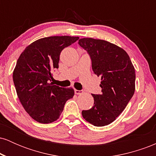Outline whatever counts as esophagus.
Instances as JSON below:
<instances>
[{"label": "esophagus", "instance_id": "1", "mask_svg": "<svg viewBox=\"0 0 156 156\" xmlns=\"http://www.w3.org/2000/svg\"><path fill=\"white\" fill-rule=\"evenodd\" d=\"M75 93H76V94H80L83 93V91L81 90H78V89H75Z\"/></svg>", "mask_w": 156, "mask_h": 156}]
</instances>
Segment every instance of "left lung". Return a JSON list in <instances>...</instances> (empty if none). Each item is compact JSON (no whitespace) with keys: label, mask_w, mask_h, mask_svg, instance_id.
Wrapping results in <instances>:
<instances>
[{"label":"left lung","mask_w":156,"mask_h":156,"mask_svg":"<svg viewBox=\"0 0 156 156\" xmlns=\"http://www.w3.org/2000/svg\"><path fill=\"white\" fill-rule=\"evenodd\" d=\"M78 44L87 51L94 73L101 78V94H92L94 105L82 111L85 120L94 126L108 125L125 108L135 92V69L126 51L102 39L83 38Z\"/></svg>","instance_id":"obj_1"}]
</instances>
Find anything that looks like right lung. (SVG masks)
Here are the masks:
<instances>
[{"label":"right lung","instance_id":"right-lung-1","mask_svg":"<svg viewBox=\"0 0 156 156\" xmlns=\"http://www.w3.org/2000/svg\"><path fill=\"white\" fill-rule=\"evenodd\" d=\"M79 37L55 36L37 39L20 55L13 72L17 94L23 108L34 120L48 124L58 119L73 88L54 85L52 71L58 68L60 53Z\"/></svg>","mask_w":156,"mask_h":156}]
</instances>
